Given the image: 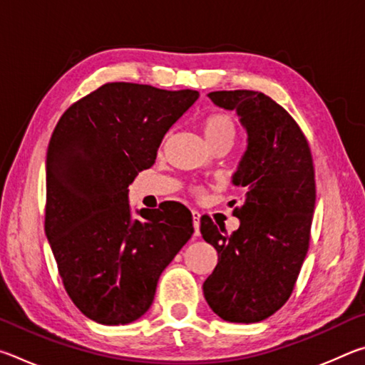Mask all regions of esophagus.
<instances>
[{
	"label": "esophagus",
	"mask_w": 365,
	"mask_h": 365,
	"mask_svg": "<svg viewBox=\"0 0 365 365\" xmlns=\"http://www.w3.org/2000/svg\"><path fill=\"white\" fill-rule=\"evenodd\" d=\"M193 214V227H195V235L197 237L200 235V225H201V214L197 211H193L191 212Z\"/></svg>",
	"instance_id": "34e87169"
}]
</instances>
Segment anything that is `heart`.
I'll return each mask as SVG.
<instances>
[{
	"label": "heart",
	"instance_id": "b5f03b06",
	"mask_svg": "<svg viewBox=\"0 0 365 365\" xmlns=\"http://www.w3.org/2000/svg\"><path fill=\"white\" fill-rule=\"evenodd\" d=\"M201 127L207 143L211 146L220 143V141H232L233 143L235 137H237V125H235L233 117L228 113H222V110L207 114L202 119ZM195 193L201 195L202 190L195 188Z\"/></svg>",
	"mask_w": 365,
	"mask_h": 365
}]
</instances>
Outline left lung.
<instances>
[{"mask_svg": "<svg viewBox=\"0 0 365 365\" xmlns=\"http://www.w3.org/2000/svg\"><path fill=\"white\" fill-rule=\"evenodd\" d=\"M217 106L237 110L248 146L233 183L245 187L232 235L201 217V235L219 261L202 289L227 322L255 324L270 317L292 296L309 250L316 207V174L307 138L267 95L252 90L212 91Z\"/></svg>", "mask_w": 365, "mask_h": 365, "instance_id": "left-lung-1", "label": "left lung"}]
</instances>
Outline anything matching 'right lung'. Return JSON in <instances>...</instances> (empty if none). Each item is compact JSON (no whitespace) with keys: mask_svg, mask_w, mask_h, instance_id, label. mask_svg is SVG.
<instances>
[{"mask_svg":"<svg viewBox=\"0 0 365 365\" xmlns=\"http://www.w3.org/2000/svg\"><path fill=\"white\" fill-rule=\"evenodd\" d=\"M197 98L195 90L104 83L67 108L51 135L45 232L67 294L98 324L143 316L163 270L195 232L177 201L133 219L127 193Z\"/></svg>","mask_w":365,"mask_h":365,"instance_id":"obj_1","label":"right lung"}]
</instances>
